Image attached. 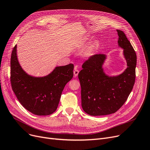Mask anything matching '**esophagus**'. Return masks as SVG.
<instances>
[{"label": "esophagus", "mask_w": 150, "mask_h": 150, "mask_svg": "<svg viewBox=\"0 0 150 150\" xmlns=\"http://www.w3.org/2000/svg\"><path fill=\"white\" fill-rule=\"evenodd\" d=\"M77 67H75V70L74 71V76L76 77L78 76V75H79V70L76 69Z\"/></svg>", "instance_id": "obj_1"}]
</instances>
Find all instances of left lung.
Wrapping results in <instances>:
<instances>
[{"instance_id": "left-lung-1", "label": "left lung", "mask_w": 150, "mask_h": 150, "mask_svg": "<svg viewBox=\"0 0 150 150\" xmlns=\"http://www.w3.org/2000/svg\"><path fill=\"white\" fill-rule=\"evenodd\" d=\"M118 47L127 68L118 75L105 74L103 66L107 56L95 54L84 62L79 74L81 85V106L84 112L91 116L107 115L115 113L127 99L135 80L137 56L125 34L116 30Z\"/></svg>"}]
</instances>
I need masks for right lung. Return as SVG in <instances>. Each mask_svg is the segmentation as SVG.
Instances as JSON below:
<instances>
[{"label": "right lung", "mask_w": 150, "mask_h": 150, "mask_svg": "<svg viewBox=\"0 0 150 150\" xmlns=\"http://www.w3.org/2000/svg\"><path fill=\"white\" fill-rule=\"evenodd\" d=\"M17 46L11 56L12 89L19 102L28 111L36 115L47 116L54 112L62 91L74 76V64L57 66L48 75L34 76L23 70L17 56Z\"/></svg>", "instance_id": "add662e5"}]
</instances>
